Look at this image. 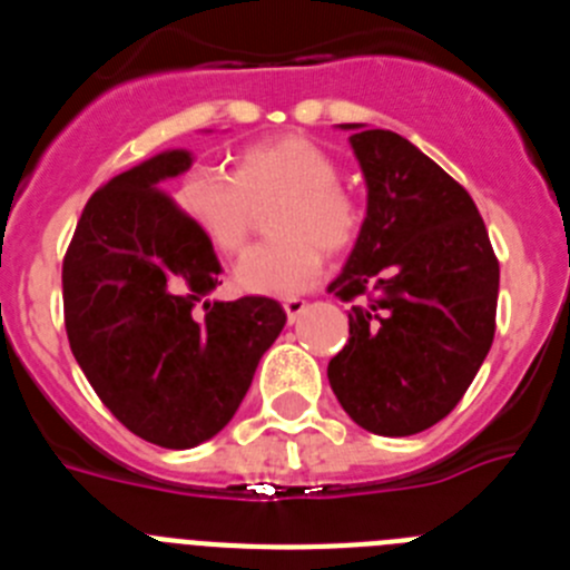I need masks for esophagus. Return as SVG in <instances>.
Segmentation results:
<instances>
[{
  "instance_id": "esophagus-1",
  "label": "esophagus",
  "mask_w": 570,
  "mask_h": 570,
  "mask_svg": "<svg viewBox=\"0 0 570 570\" xmlns=\"http://www.w3.org/2000/svg\"><path fill=\"white\" fill-rule=\"evenodd\" d=\"M282 308H285V314H288V322H296L302 314H305L308 302L302 299V296H288V299L282 302Z\"/></svg>"
}]
</instances>
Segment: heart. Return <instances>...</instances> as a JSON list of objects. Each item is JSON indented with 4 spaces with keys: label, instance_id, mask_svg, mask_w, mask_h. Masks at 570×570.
I'll return each instance as SVG.
<instances>
[{
    "label": "heart",
    "instance_id": "heart-1",
    "mask_svg": "<svg viewBox=\"0 0 570 570\" xmlns=\"http://www.w3.org/2000/svg\"><path fill=\"white\" fill-rule=\"evenodd\" d=\"M340 183L328 150L305 136H276L242 150L234 179L196 168L176 190L179 214L219 254L245 245L256 205L279 199L271 230L279 239L256 245L236 262V288L256 296H288L320 279L322 248H351L360 236L362 210Z\"/></svg>",
    "mask_w": 570,
    "mask_h": 570
}]
</instances>
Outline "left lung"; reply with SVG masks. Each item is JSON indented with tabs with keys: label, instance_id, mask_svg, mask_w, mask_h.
<instances>
[{
	"label": "left lung",
	"instance_id": "8db88e82",
	"mask_svg": "<svg viewBox=\"0 0 570 570\" xmlns=\"http://www.w3.org/2000/svg\"><path fill=\"white\" fill-rule=\"evenodd\" d=\"M340 128L351 130L367 208L328 285L356 299L328 382L360 428L411 436L451 414L485 362L500 262L468 190L434 159L394 130Z\"/></svg>",
	"mask_w": 570,
	"mask_h": 570
}]
</instances>
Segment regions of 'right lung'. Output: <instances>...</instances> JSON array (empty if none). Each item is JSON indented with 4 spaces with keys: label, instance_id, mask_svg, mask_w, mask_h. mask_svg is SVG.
Masks as SVG:
<instances>
[{
    "label": "right lung",
    "instance_id": "1",
    "mask_svg": "<svg viewBox=\"0 0 570 570\" xmlns=\"http://www.w3.org/2000/svg\"><path fill=\"white\" fill-rule=\"evenodd\" d=\"M190 165V150H163L105 183L62 262L79 367L128 431L174 451L234 420L288 320L268 296H208L223 265L163 190Z\"/></svg>",
    "mask_w": 570,
    "mask_h": 570
}]
</instances>
